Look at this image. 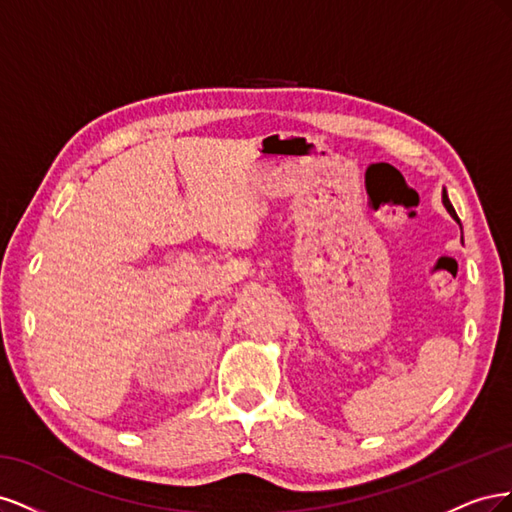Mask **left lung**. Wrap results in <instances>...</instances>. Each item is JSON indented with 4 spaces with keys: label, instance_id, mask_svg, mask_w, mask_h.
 Segmentation results:
<instances>
[{
    "label": "left lung",
    "instance_id": "8db88e82",
    "mask_svg": "<svg viewBox=\"0 0 512 512\" xmlns=\"http://www.w3.org/2000/svg\"><path fill=\"white\" fill-rule=\"evenodd\" d=\"M442 203H444V207L448 209V213H451L453 218L457 220V213H455V209H453V205H451V200H448V196H446V194H442Z\"/></svg>",
    "mask_w": 512,
    "mask_h": 512
}]
</instances>
